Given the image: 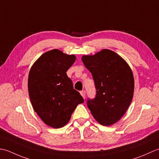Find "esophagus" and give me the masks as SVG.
Masks as SVG:
<instances>
[{
	"label": "esophagus",
	"mask_w": 159,
	"mask_h": 159,
	"mask_svg": "<svg viewBox=\"0 0 159 159\" xmlns=\"http://www.w3.org/2000/svg\"><path fill=\"white\" fill-rule=\"evenodd\" d=\"M80 94H81V95L83 97L84 99L85 98V96H86V91H85V90H82V91H80Z\"/></svg>",
	"instance_id": "esophagus-1"
}]
</instances>
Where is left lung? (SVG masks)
Segmentation results:
<instances>
[{"label": "left lung", "mask_w": 159, "mask_h": 159, "mask_svg": "<svg viewBox=\"0 0 159 159\" xmlns=\"http://www.w3.org/2000/svg\"><path fill=\"white\" fill-rule=\"evenodd\" d=\"M92 73L96 95L87 99V106L100 124H114L125 114L134 93V77L130 68L118 54L103 49L82 58Z\"/></svg>", "instance_id": "1"}]
</instances>
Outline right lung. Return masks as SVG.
I'll return each mask as SVG.
<instances>
[{
    "mask_svg": "<svg viewBox=\"0 0 159 159\" xmlns=\"http://www.w3.org/2000/svg\"><path fill=\"white\" fill-rule=\"evenodd\" d=\"M75 59L73 55L53 49L42 55L30 71L28 89L32 106L50 127L65 125L77 106L84 102L66 75Z\"/></svg>",
    "mask_w": 159,
    "mask_h": 159,
    "instance_id": "1",
    "label": "right lung"
}]
</instances>
